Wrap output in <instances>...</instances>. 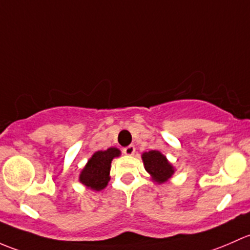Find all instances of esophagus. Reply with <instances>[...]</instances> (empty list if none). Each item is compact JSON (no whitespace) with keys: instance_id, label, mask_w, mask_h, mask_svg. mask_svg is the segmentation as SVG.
I'll return each instance as SVG.
<instances>
[{"instance_id":"obj_1","label":"esophagus","mask_w":250,"mask_h":250,"mask_svg":"<svg viewBox=\"0 0 250 250\" xmlns=\"http://www.w3.org/2000/svg\"><path fill=\"white\" fill-rule=\"evenodd\" d=\"M135 151H136L135 146H127L126 148L123 149V153H124L125 155H133Z\"/></svg>"}]
</instances>
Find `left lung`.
I'll return each instance as SVG.
<instances>
[{
    "mask_svg": "<svg viewBox=\"0 0 250 250\" xmlns=\"http://www.w3.org/2000/svg\"><path fill=\"white\" fill-rule=\"evenodd\" d=\"M144 168L159 184L168 181L174 173V167L168 163L166 156L159 150H150L142 154Z\"/></svg>",
    "mask_w": 250,
    "mask_h": 250,
    "instance_id": "1",
    "label": "left lung"
}]
</instances>
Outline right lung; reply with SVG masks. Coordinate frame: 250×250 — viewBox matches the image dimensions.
<instances>
[{
    "label": "right lung",
    "mask_w": 250,
    "mask_h": 250,
    "mask_svg": "<svg viewBox=\"0 0 250 250\" xmlns=\"http://www.w3.org/2000/svg\"><path fill=\"white\" fill-rule=\"evenodd\" d=\"M119 155L120 150L118 148H108L107 150L96 151L82 169L79 182L95 191L104 189L110 179L109 172L112 160Z\"/></svg>",
    "instance_id": "obj_1"
}]
</instances>
